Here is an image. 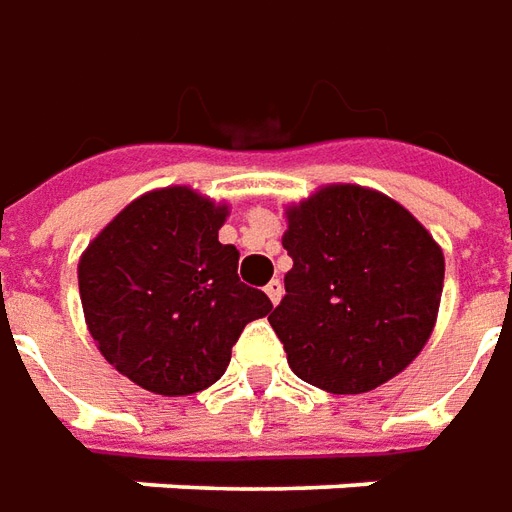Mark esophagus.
<instances>
[{
	"mask_svg": "<svg viewBox=\"0 0 512 512\" xmlns=\"http://www.w3.org/2000/svg\"><path fill=\"white\" fill-rule=\"evenodd\" d=\"M264 292H267V298H270V301L278 303V301H281V295H284V284H281L278 278H273V281H270V284L264 287Z\"/></svg>",
	"mask_w": 512,
	"mask_h": 512,
	"instance_id": "esophagus-1",
	"label": "esophagus"
}]
</instances>
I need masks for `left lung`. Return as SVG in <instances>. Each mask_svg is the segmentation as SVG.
Instances as JSON below:
<instances>
[{"label": "left lung", "instance_id": "obj_1", "mask_svg": "<svg viewBox=\"0 0 512 512\" xmlns=\"http://www.w3.org/2000/svg\"><path fill=\"white\" fill-rule=\"evenodd\" d=\"M292 256L270 326L292 373L326 393H368L421 354L443 292V250L382 192L331 183L287 209Z\"/></svg>", "mask_w": 512, "mask_h": 512}]
</instances>
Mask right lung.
I'll return each instance as SVG.
<instances>
[{"mask_svg": "<svg viewBox=\"0 0 512 512\" xmlns=\"http://www.w3.org/2000/svg\"><path fill=\"white\" fill-rule=\"evenodd\" d=\"M225 203L189 186L136 197L88 242L80 301L100 354L158 396H192L220 379L250 320L273 303L236 276L222 245Z\"/></svg>", "mask_w": 512, "mask_h": 512, "instance_id": "right-lung-1", "label": "right lung"}]
</instances>
